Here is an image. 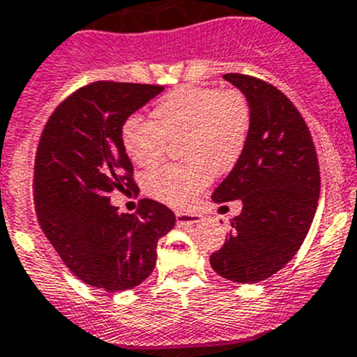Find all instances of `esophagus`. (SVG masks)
Listing matches in <instances>:
<instances>
[{
    "instance_id": "1",
    "label": "esophagus",
    "mask_w": 357,
    "mask_h": 357,
    "mask_svg": "<svg viewBox=\"0 0 357 357\" xmlns=\"http://www.w3.org/2000/svg\"><path fill=\"white\" fill-rule=\"evenodd\" d=\"M176 222L179 225H195L201 224L202 216L197 213H176Z\"/></svg>"
}]
</instances>
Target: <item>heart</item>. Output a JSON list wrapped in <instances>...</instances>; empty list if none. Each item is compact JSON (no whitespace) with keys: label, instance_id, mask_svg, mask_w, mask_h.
<instances>
[{"label":"heart","instance_id":"1","mask_svg":"<svg viewBox=\"0 0 357 357\" xmlns=\"http://www.w3.org/2000/svg\"><path fill=\"white\" fill-rule=\"evenodd\" d=\"M155 121L130 116L121 128L126 155L141 167L165 158L169 142H181L183 165H167L146 176L144 190L172 208H186L211 181L241 158L252 130V107L239 89L183 86L153 107Z\"/></svg>","mask_w":357,"mask_h":357}]
</instances>
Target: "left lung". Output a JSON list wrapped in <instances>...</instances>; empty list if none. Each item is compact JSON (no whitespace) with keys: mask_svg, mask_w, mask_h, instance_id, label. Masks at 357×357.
Wrapping results in <instances>:
<instances>
[{"mask_svg":"<svg viewBox=\"0 0 357 357\" xmlns=\"http://www.w3.org/2000/svg\"><path fill=\"white\" fill-rule=\"evenodd\" d=\"M252 107L241 158L216 186L213 201L243 202L211 268L238 284H257L284 268L305 241L317 209L321 172L314 141L294 103L273 84L225 73Z\"/></svg>","mask_w":357,"mask_h":357,"instance_id":"obj_1","label":"left lung"}]
</instances>
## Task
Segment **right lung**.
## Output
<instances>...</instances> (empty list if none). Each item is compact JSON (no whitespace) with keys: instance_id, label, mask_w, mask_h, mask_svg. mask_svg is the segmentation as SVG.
I'll return each instance as SVG.
<instances>
[{"instance_id":"obj_1","label":"right lung","mask_w":357,"mask_h":357,"mask_svg":"<svg viewBox=\"0 0 357 357\" xmlns=\"http://www.w3.org/2000/svg\"><path fill=\"white\" fill-rule=\"evenodd\" d=\"M162 86L96 81L73 91L49 118L35 158V211L70 271L107 292L133 289L156 264V245L176 224L167 206L142 199L118 213L111 192H139L121 141L123 123Z\"/></svg>"}]
</instances>
